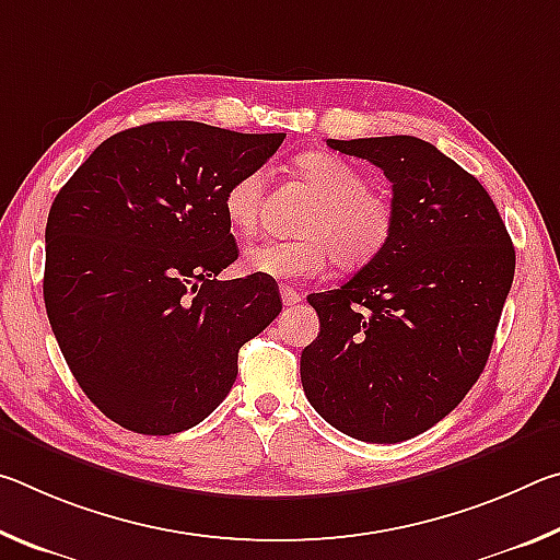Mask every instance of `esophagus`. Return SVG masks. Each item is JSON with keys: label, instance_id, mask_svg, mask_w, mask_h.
<instances>
[{"label": "esophagus", "instance_id": "1", "mask_svg": "<svg viewBox=\"0 0 560 560\" xmlns=\"http://www.w3.org/2000/svg\"><path fill=\"white\" fill-rule=\"evenodd\" d=\"M279 293H281L283 306H296V303H301V299H303L301 293L296 289H291V287H281Z\"/></svg>", "mask_w": 560, "mask_h": 560}]
</instances>
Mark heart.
I'll list each match as a JSON object with an SVG mask.
<instances>
[{
  "label": "heart",
  "mask_w": 560,
  "mask_h": 560,
  "mask_svg": "<svg viewBox=\"0 0 560 560\" xmlns=\"http://www.w3.org/2000/svg\"><path fill=\"white\" fill-rule=\"evenodd\" d=\"M301 183L318 205L301 222V240H267L244 252V269L269 279H308L334 257L340 269L375 261L393 242L397 210L381 189L368 187L363 170L330 153L293 160ZM267 170H249L224 192V214L236 232L252 234L261 222Z\"/></svg>",
  "instance_id": "1"
}]
</instances>
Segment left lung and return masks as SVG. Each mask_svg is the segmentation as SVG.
Instances as JSON below:
<instances>
[{"mask_svg": "<svg viewBox=\"0 0 560 560\" xmlns=\"http://www.w3.org/2000/svg\"><path fill=\"white\" fill-rule=\"evenodd\" d=\"M393 183V242L343 287L311 293L320 334L301 353L308 402L348 438L430 430L485 371L516 252L479 179L412 136L326 140Z\"/></svg>", "mask_w": 560, "mask_h": 560, "instance_id": "obj_1", "label": "left lung"}]
</instances>
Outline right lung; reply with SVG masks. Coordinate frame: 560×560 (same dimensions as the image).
<instances>
[{
    "label": "right lung",
    "instance_id": "right-lung-1",
    "mask_svg": "<svg viewBox=\"0 0 560 560\" xmlns=\"http://www.w3.org/2000/svg\"><path fill=\"white\" fill-rule=\"evenodd\" d=\"M283 138L145 122L103 140L56 195L46 314L75 383L120 428L200 424L232 390L240 348L279 316L269 277L217 273L240 257L226 187Z\"/></svg>",
    "mask_w": 560,
    "mask_h": 560
}]
</instances>
